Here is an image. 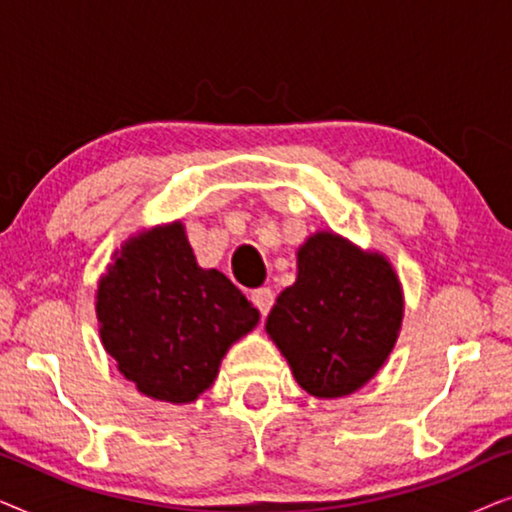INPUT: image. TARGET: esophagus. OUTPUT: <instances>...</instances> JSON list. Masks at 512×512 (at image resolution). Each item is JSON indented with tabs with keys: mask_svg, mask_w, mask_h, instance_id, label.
Listing matches in <instances>:
<instances>
[{
	"mask_svg": "<svg viewBox=\"0 0 512 512\" xmlns=\"http://www.w3.org/2000/svg\"><path fill=\"white\" fill-rule=\"evenodd\" d=\"M251 303H254L258 307V312H261L265 317V314L270 312L272 303H275V293H272L268 286H261V289L251 291Z\"/></svg>",
	"mask_w": 512,
	"mask_h": 512,
	"instance_id": "34e87169",
	"label": "esophagus"
}]
</instances>
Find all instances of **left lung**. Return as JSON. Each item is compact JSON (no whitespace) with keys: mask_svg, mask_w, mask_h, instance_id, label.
Wrapping results in <instances>:
<instances>
[{"mask_svg":"<svg viewBox=\"0 0 512 512\" xmlns=\"http://www.w3.org/2000/svg\"><path fill=\"white\" fill-rule=\"evenodd\" d=\"M401 321L403 291L387 258L321 230L298 249L296 282L279 293L265 331L307 394L340 398L384 366Z\"/></svg>","mask_w":512,"mask_h":512,"instance_id":"obj_1","label":"left lung"}]
</instances>
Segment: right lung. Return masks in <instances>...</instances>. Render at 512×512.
Segmentation results:
<instances>
[{
    "mask_svg": "<svg viewBox=\"0 0 512 512\" xmlns=\"http://www.w3.org/2000/svg\"><path fill=\"white\" fill-rule=\"evenodd\" d=\"M107 354L144 396L193 403L258 310L219 270L195 261L181 221L144 230L114 254L97 286Z\"/></svg>",
    "mask_w": 512,
    "mask_h": 512,
    "instance_id": "add662e5",
    "label": "right lung"
}]
</instances>
